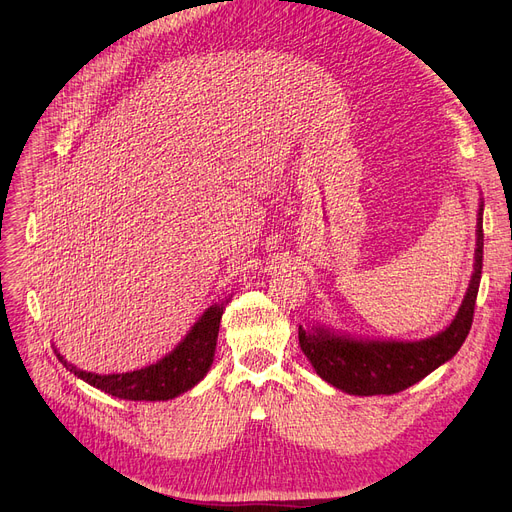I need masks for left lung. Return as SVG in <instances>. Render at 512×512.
I'll use <instances>...</instances> for the list:
<instances>
[{"label": "left lung", "mask_w": 512, "mask_h": 512, "mask_svg": "<svg viewBox=\"0 0 512 512\" xmlns=\"http://www.w3.org/2000/svg\"><path fill=\"white\" fill-rule=\"evenodd\" d=\"M477 249L473 276L463 305L452 324L436 336L415 342L361 340L334 334L324 326H299V344L321 380L334 388L357 394H396L421 382L425 375L452 359L463 346L471 324L483 265V203L477 213Z\"/></svg>", "instance_id": "obj_1"}]
</instances>
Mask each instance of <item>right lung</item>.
I'll list each match as a JSON object with an SVG mask.
<instances>
[{
    "label": "right lung",
    "instance_id": "1",
    "mask_svg": "<svg viewBox=\"0 0 512 512\" xmlns=\"http://www.w3.org/2000/svg\"><path fill=\"white\" fill-rule=\"evenodd\" d=\"M226 303L228 301L211 305L170 355H166L155 365L137 371L99 375L74 367L58 351L56 355L60 363L70 369V373H74L76 378L105 394L124 400H170L197 386L207 375L213 363L215 342H218L220 319Z\"/></svg>",
    "mask_w": 512,
    "mask_h": 512
}]
</instances>
